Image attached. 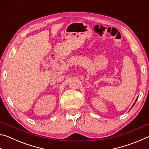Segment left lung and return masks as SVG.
I'll list each match as a JSON object with an SVG mask.
<instances>
[{
    "instance_id": "left-lung-1",
    "label": "left lung",
    "mask_w": 149,
    "mask_h": 149,
    "mask_svg": "<svg viewBox=\"0 0 149 149\" xmlns=\"http://www.w3.org/2000/svg\"><path fill=\"white\" fill-rule=\"evenodd\" d=\"M137 98H138V97H137ZM137 99H136V100H135V102H134V104H133V106H132V107H133V106H134V104H135V102H136V101H137Z\"/></svg>"
}]
</instances>
